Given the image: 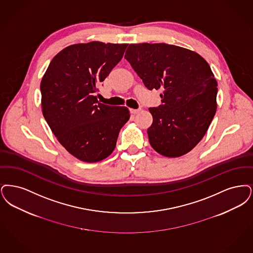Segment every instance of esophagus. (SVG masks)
Masks as SVG:
<instances>
[{
  "instance_id": "esophagus-1",
  "label": "esophagus",
  "mask_w": 253,
  "mask_h": 253,
  "mask_svg": "<svg viewBox=\"0 0 253 253\" xmlns=\"http://www.w3.org/2000/svg\"><path fill=\"white\" fill-rule=\"evenodd\" d=\"M140 111H141V109H138V110L130 109V112H131L132 114H137V113H139Z\"/></svg>"
}]
</instances>
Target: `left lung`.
Segmentation results:
<instances>
[{
    "mask_svg": "<svg viewBox=\"0 0 253 253\" xmlns=\"http://www.w3.org/2000/svg\"><path fill=\"white\" fill-rule=\"evenodd\" d=\"M125 58L146 88L163 89V104L149 109L151 146L168 158L190 152L216 111L217 82L208 62L194 51L166 43L130 44Z\"/></svg>",
    "mask_w": 253,
    "mask_h": 253,
    "instance_id": "obj_1",
    "label": "left lung"
}]
</instances>
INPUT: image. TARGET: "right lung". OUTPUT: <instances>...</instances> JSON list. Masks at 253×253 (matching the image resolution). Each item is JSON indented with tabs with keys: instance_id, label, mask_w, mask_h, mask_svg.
<instances>
[{
	"instance_id": "right-lung-1",
	"label": "right lung",
	"mask_w": 253,
	"mask_h": 253,
	"mask_svg": "<svg viewBox=\"0 0 253 253\" xmlns=\"http://www.w3.org/2000/svg\"><path fill=\"white\" fill-rule=\"evenodd\" d=\"M128 44L70 45L50 62L41 83L44 118L57 141L85 163L109 157L130 114L99 103L98 86L121 60Z\"/></svg>"
}]
</instances>
